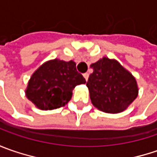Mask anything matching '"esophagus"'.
<instances>
[{"label": "esophagus", "instance_id": "esophagus-1", "mask_svg": "<svg viewBox=\"0 0 157 157\" xmlns=\"http://www.w3.org/2000/svg\"><path fill=\"white\" fill-rule=\"evenodd\" d=\"M83 76H84V78H86V80L87 81V80H88V77H89V74H88L87 72H86V73H84V74H83Z\"/></svg>", "mask_w": 157, "mask_h": 157}]
</instances>
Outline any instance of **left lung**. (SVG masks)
Wrapping results in <instances>:
<instances>
[{
	"label": "left lung",
	"instance_id": "left-lung-1",
	"mask_svg": "<svg viewBox=\"0 0 157 157\" xmlns=\"http://www.w3.org/2000/svg\"><path fill=\"white\" fill-rule=\"evenodd\" d=\"M86 86L93 105L108 113L123 112L136 100L138 86L135 77L115 59L102 57L92 63Z\"/></svg>",
	"mask_w": 157,
	"mask_h": 157
}]
</instances>
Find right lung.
<instances>
[{
    "instance_id": "right-lung-1",
    "label": "right lung",
    "mask_w": 157,
    "mask_h": 157,
    "mask_svg": "<svg viewBox=\"0 0 157 157\" xmlns=\"http://www.w3.org/2000/svg\"><path fill=\"white\" fill-rule=\"evenodd\" d=\"M86 79L76 69V63L53 59L43 63L34 72L25 94L41 110H52L65 105L72 96L76 86Z\"/></svg>"
}]
</instances>
